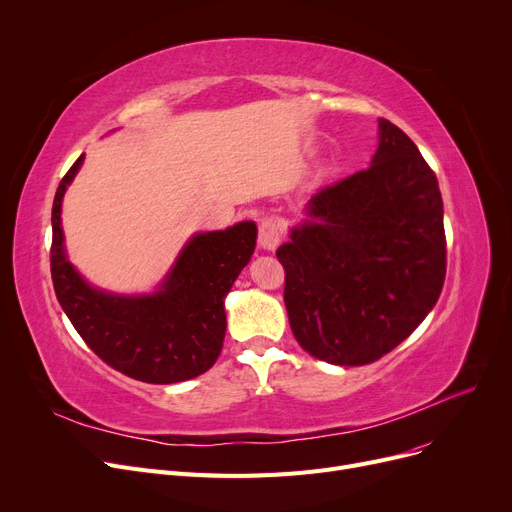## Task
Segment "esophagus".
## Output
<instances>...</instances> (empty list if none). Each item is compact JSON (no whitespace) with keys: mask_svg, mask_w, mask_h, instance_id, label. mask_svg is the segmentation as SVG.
<instances>
[{"mask_svg":"<svg viewBox=\"0 0 512 512\" xmlns=\"http://www.w3.org/2000/svg\"><path fill=\"white\" fill-rule=\"evenodd\" d=\"M282 240V228L274 220H263L259 224V247L263 251H274Z\"/></svg>","mask_w":512,"mask_h":512,"instance_id":"1","label":"esophagus"}]
</instances>
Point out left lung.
Listing matches in <instances>:
<instances>
[{
    "instance_id": "left-lung-1",
    "label": "left lung",
    "mask_w": 512,
    "mask_h": 512,
    "mask_svg": "<svg viewBox=\"0 0 512 512\" xmlns=\"http://www.w3.org/2000/svg\"><path fill=\"white\" fill-rule=\"evenodd\" d=\"M371 166L321 188L276 251L294 338L321 361H378L434 309L446 276L444 205L417 145L378 120Z\"/></svg>"
}]
</instances>
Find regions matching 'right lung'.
<instances>
[{
  "mask_svg": "<svg viewBox=\"0 0 512 512\" xmlns=\"http://www.w3.org/2000/svg\"><path fill=\"white\" fill-rule=\"evenodd\" d=\"M83 161L80 155L62 178L51 209V280L64 313L91 351L128 378L147 384L197 378L222 353L224 299L251 261L255 222L193 234L149 294L97 288L70 263L62 230V201Z\"/></svg>",
  "mask_w": 512,
  "mask_h": 512,
  "instance_id": "add662e5",
  "label": "right lung"
}]
</instances>
